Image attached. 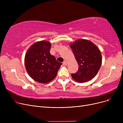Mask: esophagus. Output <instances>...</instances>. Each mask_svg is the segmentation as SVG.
Instances as JSON below:
<instances>
[{
	"instance_id": "1",
	"label": "esophagus",
	"mask_w": 123,
	"mask_h": 123,
	"mask_svg": "<svg viewBox=\"0 0 123 123\" xmlns=\"http://www.w3.org/2000/svg\"><path fill=\"white\" fill-rule=\"evenodd\" d=\"M67 64H68V62L67 61H64V62H63V65H64L66 66V65H67Z\"/></svg>"
}]
</instances>
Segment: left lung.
<instances>
[{"label": "left lung", "mask_w": 123, "mask_h": 123, "mask_svg": "<svg viewBox=\"0 0 123 123\" xmlns=\"http://www.w3.org/2000/svg\"><path fill=\"white\" fill-rule=\"evenodd\" d=\"M70 47L79 65L76 73L71 74L72 79L79 83L92 80L98 72L102 62L98 47L90 41L81 39L71 43Z\"/></svg>", "instance_id": "8db88e82"}]
</instances>
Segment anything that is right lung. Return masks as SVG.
<instances>
[{"label": "right lung", "instance_id": "add662e5", "mask_svg": "<svg viewBox=\"0 0 123 123\" xmlns=\"http://www.w3.org/2000/svg\"><path fill=\"white\" fill-rule=\"evenodd\" d=\"M51 44L47 41L36 42L30 47L25 58V69L32 79L40 83H48L56 76L62 65L50 54Z\"/></svg>", "mask_w": 123, "mask_h": 123}]
</instances>
